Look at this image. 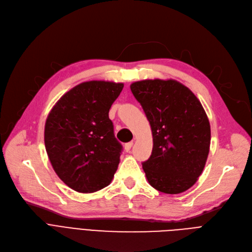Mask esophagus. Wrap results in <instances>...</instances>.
I'll return each mask as SVG.
<instances>
[{"mask_svg": "<svg viewBox=\"0 0 252 252\" xmlns=\"http://www.w3.org/2000/svg\"><path fill=\"white\" fill-rule=\"evenodd\" d=\"M133 142H128V143H126V145H125V150L126 151V152H129V150H130V148L133 147Z\"/></svg>", "mask_w": 252, "mask_h": 252, "instance_id": "34e87169", "label": "esophagus"}]
</instances>
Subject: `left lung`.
I'll use <instances>...</instances> for the list:
<instances>
[{
    "instance_id": "8db88e82",
    "label": "left lung",
    "mask_w": 252,
    "mask_h": 252,
    "mask_svg": "<svg viewBox=\"0 0 252 252\" xmlns=\"http://www.w3.org/2000/svg\"><path fill=\"white\" fill-rule=\"evenodd\" d=\"M130 90L150 123L153 148L142 163L151 186L166 194L191 188L202 174L210 125L200 101L175 79H145Z\"/></svg>"
}]
</instances>
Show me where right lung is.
Here are the masks:
<instances>
[{
  "label": "right lung",
  "mask_w": 252,
  "mask_h": 252,
  "mask_svg": "<svg viewBox=\"0 0 252 252\" xmlns=\"http://www.w3.org/2000/svg\"><path fill=\"white\" fill-rule=\"evenodd\" d=\"M124 84L91 81L59 99L45 125V146L57 176L79 193L111 183L123 150L108 113Z\"/></svg>",
  "instance_id": "obj_1"
}]
</instances>
